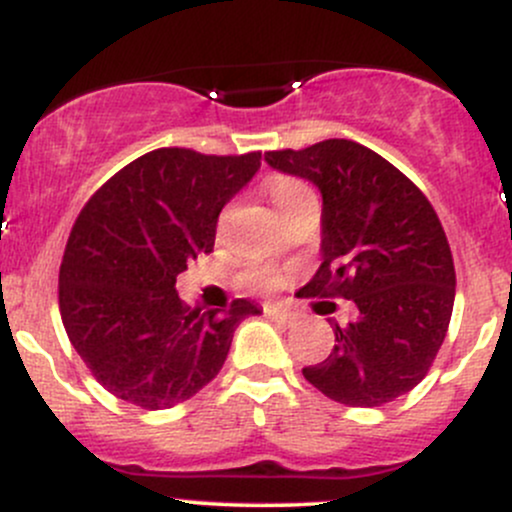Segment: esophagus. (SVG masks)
<instances>
[{
    "mask_svg": "<svg viewBox=\"0 0 512 512\" xmlns=\"http://www.w3.org/2000/svg\"><path fill=\"white\" fill-rule=\"evenodd\" d=\"M264 315H267L269 320L281 322V325H291V322L296 320V315H293V313H286V310L272 308V305H264Z\"/></svg>",
    "mask_w": 512,
    "mask_h": 512,
    "instance_id": "obj_1",
    "label": "esophagus"
}]
</instances>
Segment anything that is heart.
<instances>
[{
  "label": "heart",
  "mask_w": 512,
  "mask_h": 512,
  "mask_svg": "<svg viewBox=\"0 0 512 512\" xmlns=\"http://www.w3.org/2000/svg\"><path fill=\"white\" fill-rule=\"evenodd\" d=\"M267 192H269V199L274 202L276 211L281 214V219H284L286 214H291L293 209L301 207V204L315 202L313 190H310L303 180L291 178V175H274V178L267 182ZM255 276L264 286L274 284L276 281V274L272 269H260Z\"/></svg>",
  "instance_id": "b5f03b06"
}]
</instances>
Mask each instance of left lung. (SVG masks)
<instances>
[{"label": "left lung", "mask_w": 512, "mask_h": 512, "mask_svg": "<svg viewBox=\"0 0 512 512\" xmlns=\"http://www.w3.org/2000/svg\"><path fill=\"white\" fill-rule=\"evenodd\" d=\"M274 170L322 195V262L305 296L346 298L334 346L305 380L346 407H380L426 378L455 303L452 252L424 192L383 156L349 139L269 151ZM322 310V315L332 313ZM320 313V310H317Z\"/></svg>", "instance_id": "1"}]
</instances>
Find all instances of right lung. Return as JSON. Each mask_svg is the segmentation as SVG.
Segmentation results:
<instances>
[{"label":"right lung","instance_id":"1","mask_svg":"<svg viewBox=\"0 0 512 512\" xmlns=\"http://www.w3.org/2000/svg\"><path fill=\"white\" fill-rule=\"evenodd\" d=\"M260 151L156 149L115 173L76 219L60 267V313L76 354L115 397L168 409L219 375L233 332L262 308L192 310L178 274L214 250L221 209L260 170Z\"/></svg>","mask_w":512,"mask_h":512}]
</instances>
